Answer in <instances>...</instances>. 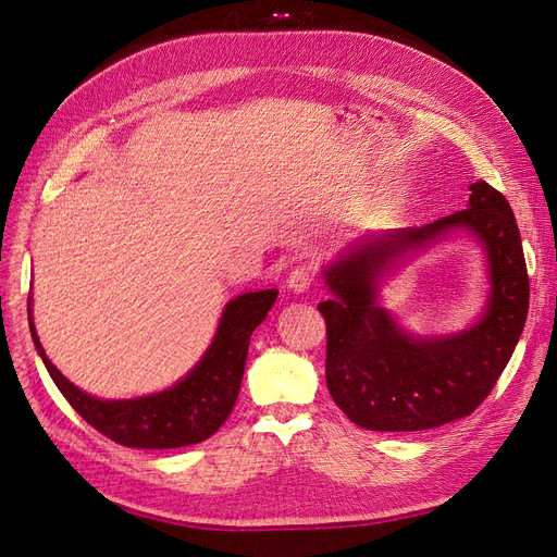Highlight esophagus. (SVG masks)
<instances>
[{
  "label": "esophagus",
  "instance_id": "esophagus-1",
  "mask_svg": "<svg viewBox=\"0 0 557 557\" xmlns=\"http://www.w3.org/2000/svg\"><path fill=\"white\" fill-rule=\"evenodd\" d=\"M313 278H315L313 270H310L308 264H299L290 272V276H287V287L295 293H306L308 287L313 285Z\"/></svg>",
  "mask_w": 557,
  "mask_h": 557
}]
</instances>
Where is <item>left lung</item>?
<instances>
[{
  "instance_id": "obj_1",
  "label": "left lung",
  "mask_w": 557,
  "mask_h": 557,
  "mask_svg": "<svg viewBox=\"0 0 557 557\" xmlns=\"http://www.w3.org/2000/svg\"><path fill=\"white\" fill-rule=\"evenodd\" d=\"M461 227L485 244L493 297L469 332L413 342L373 304L375 274L397 252ZM333 299L318 308L326 322V386L345 416L374 432H418L471 416L496 386L528 318L530 281L515 212L488 183L471 185L469 208L420 228L374 237L329 267Z\"/></svg>"
}]
</instances>
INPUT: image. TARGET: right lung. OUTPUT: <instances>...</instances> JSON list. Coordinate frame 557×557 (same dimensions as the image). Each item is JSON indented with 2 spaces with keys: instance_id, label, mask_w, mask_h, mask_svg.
Wrapping results in <instances>:
<instances>
[{
  "instance_id": "add662e5",
  "label": "right lung",
  "mask_w": 557,
  "mask_h": 557,
  "mask_svg": "<svg viewBox=\"0 0 557 557\" xmlns=\"http://www.w3.org/2000/svg\"><path fill=\"white\" fill-rule=\"evenodd\" d=\"M276 290L247 293L235 297L219 322L216 336L198 363L181 384L137 399H96L73 386L50 363L38 343L34 322L32 338L57 388L69 405L100 434L127 448H183L212 436L231 416L253 329L270 313Z\"/></svg>"
}]
</instances>
